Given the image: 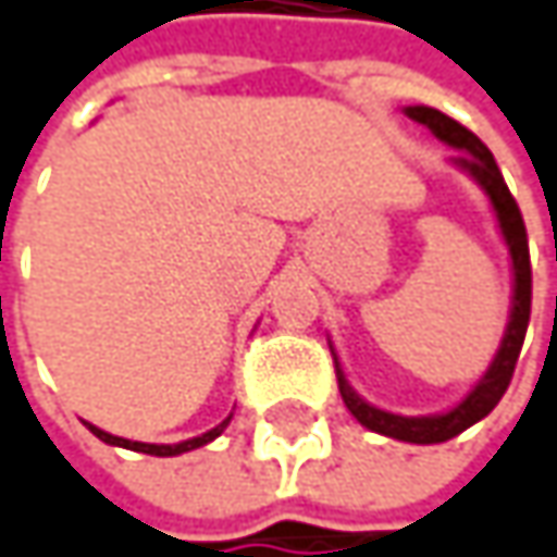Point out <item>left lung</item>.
<instances>
[{
	"instance_id": "8db88e82",
	"label": "left lung",
	"mask_w": 557,
	"mask_h": 557,
	"mask_svg": "<svg viewBox=\"0 0 557 557\" xmlns=\"http://www.w3.org/2000/svg\"><path fill=\"white\" fill-rule=\"evenodd\" d=\"M411 121L424 124L433 129L436 139L462 149V156H456V165L466 169L469 175L479 181L484 187V194L491 197V207L497 213V223L504 232V242L510 248V258H513V312H510V322H507V334L500 341V350L494 357V363L487 367V373L481 376L479 385L466 395V401H459L453 411L446 414H433V418H401V414H388L373 408L370 401H363L337 367V357H334V370H337V388H341V398L347 405V411L363 424V428L376 430L382 436H392V440H405V443H446L453 436H459L462 430H469L472 424H479L481 418H487L497 401L504 398L507 385L513 380V370H517V357L523 350V337H527V325H530V306H532V264H530V242H527V226H523V213L507 187V181L500 175L491 149L481 143L479 136L469 127H462L459 121L446 117L443 111L436 108H408L405 111Z\"/></svg>"
}]
</instances>
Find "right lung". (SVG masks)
Here are the masks:
<instances>
[{
  "instance_id": "right-lung-1",
  "label": "right lung",
  "mask_w": 557,
  "mask_h": 557,
  "mask_svg": "<svg viewBox=\"0 0 557 557\" xmlns=\"http://www.w3.org/2000/svg\"><path fill=\"white\" fill-rule=\"evenodd\" d=\"M232 418H226L220 428L207 430L203 436H194V440H184V443H175V446H156V443H136V440H124V436H114V433H104L101 428H95V424H88V430L98 436V440H104V443H111V446H124V449H133V453H149V456H177V453H187V449H197V446H203V443H210V440H216Z\"/></svg>"
}]
</instances>
